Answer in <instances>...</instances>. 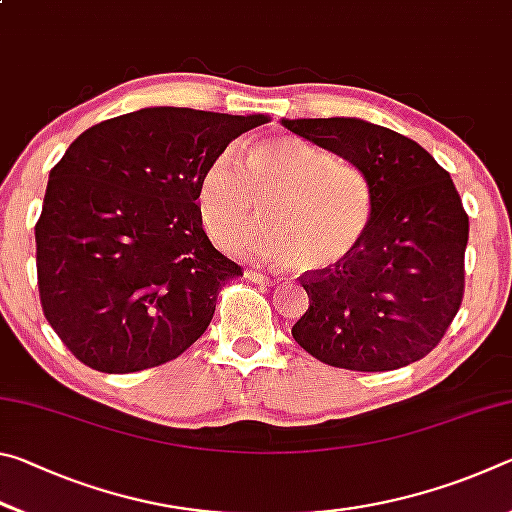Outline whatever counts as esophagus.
<instances>
[{
  "label": "esophagus",
  "mask_w": 512,
  "mask_h": 512,
  "mask_svg": "<svg viewBox=\"0 0 512 512\" xmlns=\"http://www.w3.org/2000/svg\"><path fill=\"white\" fill-rule=\"evenodd\" d=\"M246 277L250 282H255V284H264V282H268V275L264 273V271H259V268H248L246 271Z\"/></svg>",
  "instance_id": "34e87169"
}]
</instances>
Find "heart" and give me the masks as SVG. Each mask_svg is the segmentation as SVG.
Returning a JSON list of instances; mask_svg holds the SVG:
<instances>
[{
  "label": "heart",
  "instance_id": "b5f03b06",
  "mask_svg": "<svg viewBox=\"0 0 512 512\" xmlns=\"http://www.w3.org/2000/svg\"><path fill=\"white\" fill-rule=\"evenodd\" d=\"M244 241L250 255L291 264L300 273H323L343 262L366 235L372 198L361 173L296 135L250 142L241 162L223 151L198 183V212L216 244Z\"/></svg>",
  "mask_w": 512,
  "mask_h": 512
}]
</instances>
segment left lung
Segmentation results:
<instances>
[{"label": "left lung", "instance_id": "1", "mask_svg": "<svg viewBox=\"0 0 512 512\" xmlns=\"http://www.w3.org/2000/svg\"><path fill=\"white\" fill-rule=\"evenodd\" d=\"M282 124L357 167L372 198L359 246L323 273L300 275L309 309L293 325V339L327 366L359 372L427 357L465 291L470 216L449 173L418 142L363 119Z\"/></svg>", "mask_w": 512, "mask_h": 512}]
</instances>
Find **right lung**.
Here are the masks:
<instances>
[{"label":"right lung","instance_id":"1","mask_svg":"<svg viewBox=\"0 0 512 512\" xmlns=\"http://www.w3.org/2000/svg\"><path fill=\"white\" fill-rule=\"evenodd\" d=\"M264 115L142 108L88 128L49 173L36 223L42 311L85 366L126 375L180 357L241 266L198 212L207 164Z\"/></svg>","mask_w":512,"mask_h":512}]
</instances>
